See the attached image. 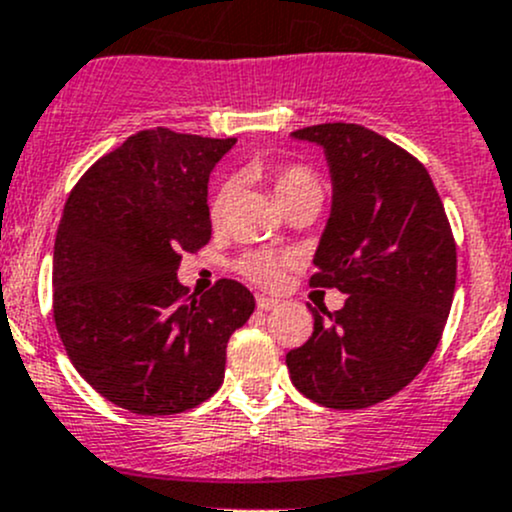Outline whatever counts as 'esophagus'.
<instances>
[{"label":"esophagus","instance_id":"1","mask_svg":"<svg viewBox=\"0 0 512 512\" xmlns=\"http://www.w3.org/2000/svg\"><path fill=\"white\" fill-rule=\"evenodd\" d=\"M256 308L258 310H273V308H278V300L268 298V295H256Z\"/></svg>","mask_w":512,"mask_h":512}]
</instances>
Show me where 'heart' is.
I'll list each match as a JSON object with an SVG mask.
<instances>
[{"instance_id": "heart-1", "label": "heart", "mask_w": 512, "mask_h": 512, "mask_svg": "<svg viewBox=\"0 0 512 512\" xmlns=\"http://www.w3.org/2000/svg\"><path fill=\"white\" fill-rule=\"evenodd\" d=\"M256 172L271 184L273 197L278 199V204H281L286 212L291 207H295V204L323 202V184H320L318 175H315L310 167L291 162V165H278V167H271V170H256ZM229 199H231V187L229 184H221L212 197V207H209V214H212L214 224H221V219L226 217ZM288 263H291V256L281 254V251L254 249V251H246V254L236 261V271H239L244 278H249V281L258 283V286L271 288L281 281L283 268H286Z\"/></svg>"}]
</instances>
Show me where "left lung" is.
I'll return each instance as SVG.
<instances>
[{
  "label": "left lung",
  "instance_id": "left-lung-1",
  "mask_svg": "<svg viewBox=\"0 0 512 512\" xmlns=\"http://www.w3.org/2000/svg\"><path fill=\"white\" fill-rule=\"evenodd\" d=\"M293 138L325 150L333 209L310 286L347 293L313 310V335L286 355L300 394L330 409L394 397L424 370L456 291V241L426 167L365 125L323 123Z\"/></svg>",
  "mask_w": 512,
  "mask_h": 512
}]
</instances>
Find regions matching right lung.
<instances>
[{"label":"right lung","instance_id":"add662e5","mask_svg":"<svg viewBox=\"0 0 512 512\" xmlns=\"http://www.w3.org/2000/svg\"><path fill=\"white\" fill-rule=\"evenodd\" d=\"M234 138L140 130L78 179L54 244V320L78 374L133 414L207 402L226 342L254 295L221 278L204 295L177 281L182 254L212 239L207 182Z\"/></svg>","mask_w":512,"mask_h":512}]
</instances>
